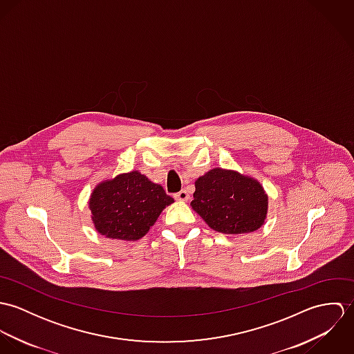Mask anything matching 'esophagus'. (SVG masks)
I'll return each mask as SVG.
<instances>
[{
  "mask_svg": "<svg viewBox=\"0 0 354 354\" xmlns=\"http://www.w3.org/2000/svg\"><path fill=\"white\" fill-rule=\"evenodd\" d=\"M174 198H176L177 201H180V202H187V201L189 199V195H188V192H187L185 189H183V191H180L178 194H176Z\"/></svg>",
  "mask_w": 354,
  "mask_h": 354,
  "instance_id": "1",
  "label": "esophagus"
}]
</instances>
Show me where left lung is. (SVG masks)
Returning <instances> with one entry per match:
<instances>
[{"label": "left lung", "instance_id": "8db88e82", "mask_svg": "<svg viewBox=\"0 0 354 354\" xmlns=\"http://www.w3.org/2000/svg\"><path fill=\"white\" fill-rule=\"evenodd\" d=\"M191 207L215 232L244 234L260 229L268 212V196L251 176L215 167L195 181Z\"/></svg>", "mask_w": 354, "mask_h": 354}]
</instances>
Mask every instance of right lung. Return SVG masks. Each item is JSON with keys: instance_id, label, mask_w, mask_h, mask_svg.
I'll list each match as a JSON object with an SVG mask.
<instances>
[{"instance_id": "obj_1", "label": "right lung", "mask_w": 354, "mask_h": 354, "mask_svg": "<svg viewBox=\"0 0 354 354\" xmlns=\"http://www.w3.org/2000/svg\"><path fill=\"white\" fill-rule=\"evenodd\" d=\"M171 203L174 199L159 184L133 170L101 181L93 189L88 207L100 234L113 240L138 241Z\"/></svg>"}]
</instances>
